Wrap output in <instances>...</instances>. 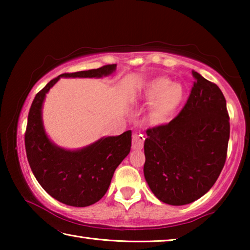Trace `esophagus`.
Wrapping results in <instances>:
<instances>
[{"instance_id": "obj_1", "label": "esophagus", "mask_w": 250, "mask_h": 250, "mask_svg": "<svg viewBox=\"0 0 250 250\" xmlns=\"http://www.w3.org/2000/svg\"><path fill=\"white\" fill-rule=\"evenodd\" d=\"M145 143V135L140 133H134L132 137V149L141 150Z\"/></svg>"}]
</instances>
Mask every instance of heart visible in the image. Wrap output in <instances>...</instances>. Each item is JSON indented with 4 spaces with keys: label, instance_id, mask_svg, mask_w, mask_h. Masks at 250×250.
<instances>
[{
    "label": "heart",
    "instance_id": "1",
    "mask_svg": "<svg viewBox=\"0 0 250 250\" xmlns=\"http://www.w3.org/2000/svg\"><path fill=\"white\" fill-rule=\"evenodd\" d=\"M142 99L150 104L147 117L153 125H163L172 119L183 103L185 91L180 83L167 77L150 80L141 92Z\"/></svg>",
    "mask_w": 250,
    "mask_h": 250
}]
</instances>
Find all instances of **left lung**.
I'll return each instance as SVG.
<instances>
[{
    "label": "left lung",
    "instance_id": "8db88e82",
    "mask_svg": "<svg viewBox=\"0 0 250 250\" xmlns=\"http://www.w3.org/2000/svg\"><path fill=\"white\" fill-rule=\"evenodd\" d=\"M195 82L184 108L170 124L146 130L143 173L161 202L181 206L198 200L226 161L229 117L217 84L192 70Z\"/></svg>",
    "mask_w": 250,
    "mask_h": 250
}]
</instances>
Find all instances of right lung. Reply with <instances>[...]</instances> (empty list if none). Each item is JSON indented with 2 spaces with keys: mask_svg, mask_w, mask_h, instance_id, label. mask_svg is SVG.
<instances>
[{
  "mask_svg": "<svg viewBox=\"0 0 250 250\" xmlns=\"http://www.w3.org/2000/svg\"><path fill=\"white\" fill-rule=\"evenodd\" d=\"M116 64L97 69L59 75L46 84L33 100L28 112L25 149L33 174L46 192L66 205L95 204L108 191L118 166L129 154L131 130L116 137H103L77 150H67L50 140L43 124L46 94L62 77L101 78L115 73Z\"/></svg>",
  "mask_w": 250,
  "mask_h": 250,
  "instance_id": "obj_1",
  "label": "right lung"
}]
</instances>
